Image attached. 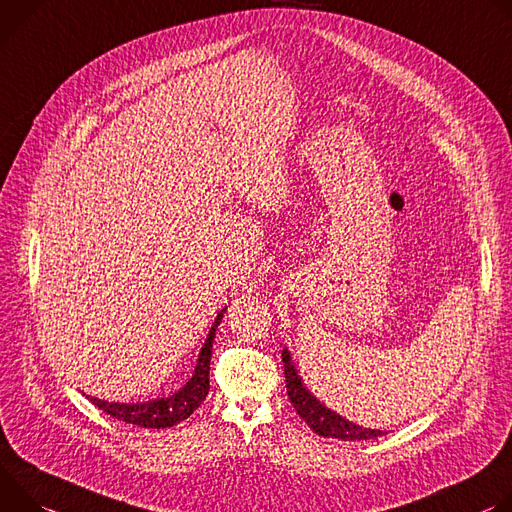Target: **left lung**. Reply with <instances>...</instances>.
<instances>
[{
	"mask_svg": "<svg viewBox=\"0 0 512 512\" xmlns=\"http://www.w3.org/2000/svg\"><path fill=\"white\" fill-rule=\"evenodd\" d=\"M282 362H285V378H287V394L293 403V407L297 409V413L301 415V419H305V423L319 435L323 437H335L342 441H366V439H376L380 435H384L386 431H378V429H366L360 427L356 423H350L348 419L339 417L337 413L329 411L325 405H321L315 396L305 388V384L301 382L289 350H282Z\"/></svg>",
	"mask_w": 512,
	"mask_h": 512,
	"instance_id": "1",
	"label": "left lung"
}]
</instances>
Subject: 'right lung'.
<instances>
[{
  "label": "right lung",
  "mask_w": 512,
  "mask_h": 512,
  "mask_svg": "<svg viewBox=\"0 0 512 512\" xmlns=\"http://www.w3.org/2000/svg\"><path fill=\"white\" fill-rule=\"evenodd\" d=\"M221 317H223V311L217 315V319L205 339L193 378L173 396L148 401V403H136V405L134 403L132 405L107 403V401L93 399V396H89V401L113 419L130 423V425H138V427H146V429H164V427H173V425L185 421L189 415H193V411H197L201 407V403L205 401V396L209 392L211 348H213L215 329H217Z\"/></svg>",
  "instance_id": "obj_1"
}]
</instances>
